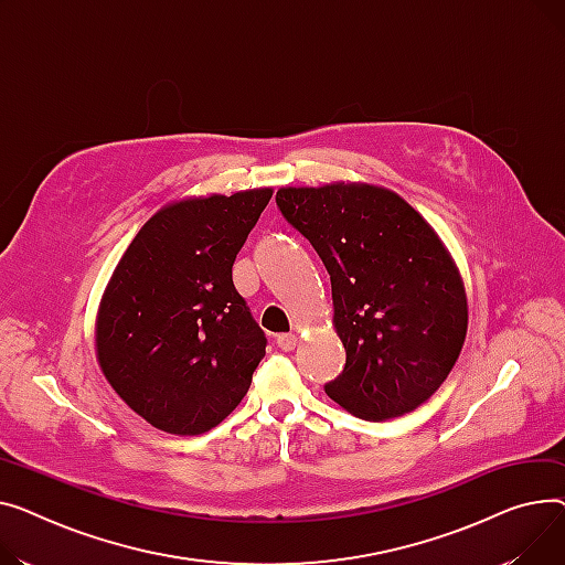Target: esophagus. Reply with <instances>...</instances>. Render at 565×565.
<instances>
[{"label": "esophagus", "mask_w": 565, "mask_h": 565, "mask_svg": "<svg viewBox=\"0 0 565 565\" xmlns=\"http://www.w3.org/2000/svg\"><path fill=\"white\" fill-rule=\"evenodd\" d=\"M276 344H278V349H282V351H294L296 344H298V338L291 335V333H285V335H278V338H276Z\"/></svg>", "instance_id": "obj_1"}]
</instances>
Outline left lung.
<instances>
[{
    "mask_svg": "<svg viewBox=\"0 0 565 565\" xmlns=\"http://www.w3.org/2000/svg\"><path fill=\"white\" fill-rule=\"evenodd\" d=\"M276 203L333 287L347 364L326 394L374 422L422 406L468 333L466 287L434 227L404 198L372 184L287 186Z\"/></svg>",
    "mask_w": 565,
    "mask_h": 565,
    "instance_id": "obj_1",
    "label": "left lung"
}]
</instances>
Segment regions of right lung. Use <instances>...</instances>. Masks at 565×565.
<instances>
[{"instance_id": "right-lung-1", "label": "right lung", "mask_w": 565, "mask_h": 565, "mask_svg": "<svg viewBox=\"0 0 565 565\" xmlns=\"http://www.w3.org/2000/svg\"><path fill=\"white\" fill-rule=\"evenodd\" d=\"M271 189L159 210L131 239L95 321L97 362L154 428L201 436L246 396L267 349L232 264Z\"/></svg>"}]
</instances>
